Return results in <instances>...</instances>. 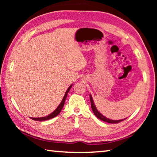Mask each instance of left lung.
I'll return each instance as SVG.
<instances>
[{
    "mask_svg": "<svg viewBox=\"0 0 157 157\" xmlns=\"http://www.w3.org/2000/svg\"><path fill=\"white\" fill-rule=\"evenodd\" d=\"M90 100H91V108H92L93 112L94 113L95 116H96L98 118H99L100 120L102 121H105V122H107V123H109L114 124V123H120V122L125 120V119H126V118H124V119H122V120H111V119L106 118L105 116H103L102 114L100 113L99 111H98V110L97 109V108H96V107H95V105L94 104V100H93V98H92L91 94H90Z\"/></svg>",
    "mask_w": 157,
    "mask_h": 157,
    "instance_id": "8db88e82",
    "label": "left lung"
}]
</instances>
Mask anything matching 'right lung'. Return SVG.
Returning a JSON list of instances; mask_svg holds the SVG:
<instances>
[{"label":"right lung","mask_w":157,"mask_h":157,"mask_svg":"<svg viewBox=\"0 0 157 157\" xmlns=\"http://www.w3.org/2000/svg\"><path fill=\"white\" fill-rule=\"evenodd\" d=\"M73 84H71L70 86L68 87V89L66 90V94L64 95V96H63V99L62 100V102H61L60 104L59 105V106L57 107L56 109H55L54 111H52V112L49 114L48 116H44V117H41V118H30L31 119H33V120L34 121H47V120H49V119H51V118H55V116H57L58 114H59L60 113V111H62V108L63 107V105H64V102L66 101V97H67V95H68V93L69 92V91H70V89H71V87H72Z\"/></svg>","instance_id":"right-lung-1"}]
</instances>
